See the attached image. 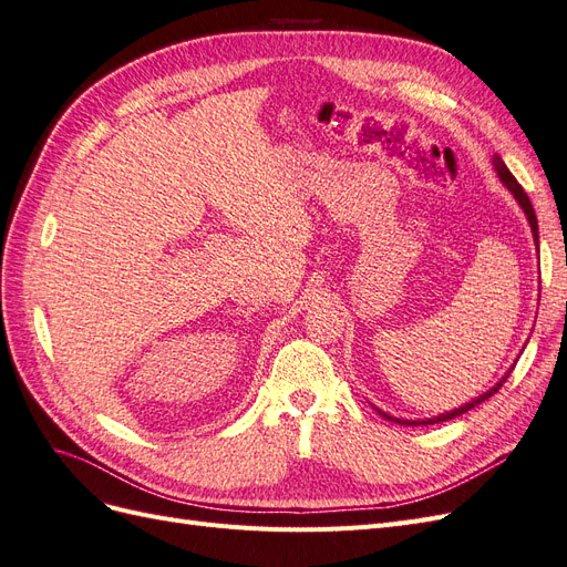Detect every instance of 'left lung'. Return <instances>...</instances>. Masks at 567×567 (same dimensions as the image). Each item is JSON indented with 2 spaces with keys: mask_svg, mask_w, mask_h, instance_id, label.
Instances as JSON below:
<instances>
[{
  "mask_svg": "<svg viewBox=\"0 0 567 567\" xmlns=\"http://www.w3.org/2000/svg\"><path fill=\"white\" fill-rule=\"evenodd\" d=\"M492 165H494V173H496V177L502 179V184L508 188V192L513 194V198H516V203L520 205V210L525 213V217H527V225H529V229H532V238H535V246H537V250H539V227H537V215H535V208H532V203H529L527 194L523 192V186L518 184V179L511 175V169H508V167H506V163L499 158V153H494V156H492ZM516 362H518V359H516ZM516 362L511 364V369H508V371L502 375V379L496 381L487 392L477 394L475 400H471V402H466V404H461V406H456V409H452V411H444V414L431 416V419H398V416H390L388 411H383V409H379V406H373V404H371V406H373L375 411H379V414H381L383 419H388V421H392V423H400V425H433V423H440V421H452V419H456V416H461V414H466V411L475 409L480 402L489 400L492 394L506 383V379L511 375L513 367H516Z\"/></svg>",
  "mask_w": 567,
  "mask_h": 567,
  "instance_id": "obj_1",
  "label": "left lung"
}]
</instances>
